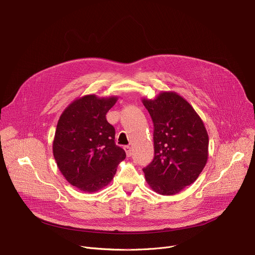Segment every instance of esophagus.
<instances>
[{"mask_svg": "<svg viewBox=\"0 0 255 255\" xmlns=\"http://www.w3.org/2000/svg\"><path fill=\"white\" fill-rule=\"evenodd\" d=\"M124 150L126 151V154H127V156L129 157V156H131V154H132V150H131V147L129 146V145H126V146H124Z\"/></svg>", "mask_w": 255, "mask_h": 255, "instance_id": "1", "label": "esophagus"}]
</instances>
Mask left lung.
<instances>
[{"mask_svg":"<svg viewBox=\"0 0 255 255\" xmlns=\"http://www.w3.org/2000/svg\"><path fill=\"white\" fill-rule=\"evenodd\" d=\"M142 103L154 126V158L143 168L145 179L154 192L175 195L192 185L204 169L208 132L190 103L175 92H161Z\"/></svg>","mask_w":255,"mask_h":255,"instance_id":"left-lung-1","label":"left lung"}]
</instances>
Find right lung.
<instances>
[{"instance_id": "right-lung-1", "label": "right lung", "mask_w": 255, "mask_h": 255, "mask_svg": "<svg viewBox=\"0 0 255 255\" xmlns=\"http://www.w3.org/2000/svg\"><path fill=\"white\" fill-rule=\"evenodd\" d=\"M117 100L87 95L69 104L59 117L53 156L65 179L80 191L94 193L108 186L126 157L115 143V128L106 119Z\"/></svg>"}]
</instances>
